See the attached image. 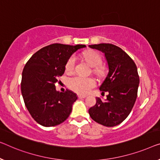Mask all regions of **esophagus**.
<instances>
[{
  "instance_id": "esophagus-1",
  "label": "esophagus",
  "mask_w": 160,
  "mask_h": 160,
  "mask_svg": "<svg viewBox=\"0 0 160 160\" xmlns=\"http://www.w3.org/2000/svg\"><path fill=\"white\" fill-rule=\"evenodd\" d=\"M78 98H80V99H82V98H85L86 97V96H85V95H78Z\"/></svg>"
}]
</instances>
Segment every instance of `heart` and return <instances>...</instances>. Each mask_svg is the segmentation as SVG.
Masks as SVG:
<instances>
[{"label":"heart","mask_w":160,"mask_h":160,"mask_svg":"<svg viewBox=\"0 0 160 160\" xmlns=\"http://www.w3.org/2000/svg\"><path fill=\"white\" fill-rule=\"evenodd\" d=\"M82 56L90 66L93 67L94 72L98 76H103L105 75V68L101 65L102 57L98 52L89 50L82 53ZM76 63L75 56H71L67 61L65 65V71L71 73L74 71ZM96 85L95 80L92 78H85L82 76L76 75L69 78L68 80V86L72 91L80 95H85L90 92V90Z\"/></svg>","instance_id":"b5f03b06"}]
</instances>
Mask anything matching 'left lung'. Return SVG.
Returning <instances> with one entry per match:
<instances>
[{
	"label": "left lung",
	"instance_id": "8db88e82",
	"mask_svg": "<svg viewBox=\"0 0 160 160\" xmlns=\"http://www.w3.org/2000/svg\"><path fill=\"white\" fill-rule=\"evenodd\" d=\"M89 47L105 54L108 73L100 90L108 95L105 101L96 98V104L88 112L95 122L108 127L115 126L127 118L137 99L139 84L137 65L123 49L114 44L103 43Z\"/></svg>",
	"mask_w": 160,
	"mask_h": 160
}]
</instances>
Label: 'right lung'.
Instances as JSON below:
<instances>
[{
  "instance_id": "add662e5",
  "label": "right lung",
  "mask_w": 160,
  "mask_h": 160,
  "mask_svg": "<svg viewBox=\"0 0 160 160\" xmlns=\"http://www.w3.org/2000/svg\"><path fill=\"white\" fill-rule=\"evenodd\" d=\"M85 45L52 44L33 54L24 66L21 88L25 106L32 118L43 126L59 125L69 117L78 99L71 90H56L55 83L65 72L70 56Z\"/></svg>"
}]
</instances>
